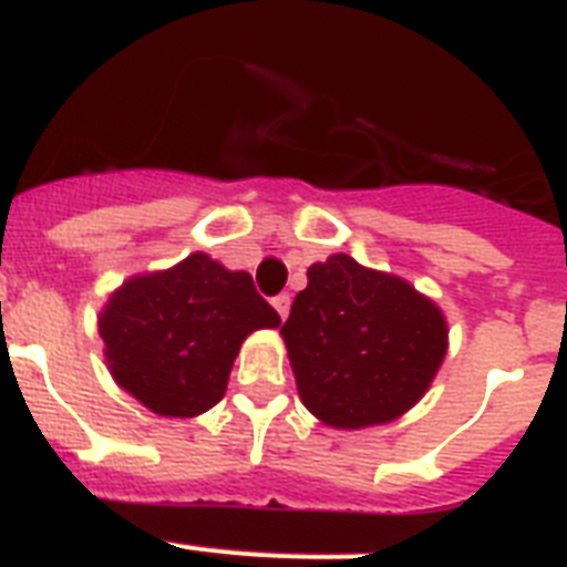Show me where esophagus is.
<instances>
[{"label": "esophagus", "instance_id": "1", "mask_svg": "<svg viewBox=\"0 0 567 567\" xmlns=\"http://www.w3.org/2000/svg\"><path fill=\"white\" fill-rule=\"evenodd\" d=\"M272 307H275V310H278L280 318H287L289 316V295L280 292L278 298H272Z\"/></svg>", "mask_w": 567, "mask_h": 567}]
</instances>
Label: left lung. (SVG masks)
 <instances>
[{
  "label": "left lung",
  "instance_id": "obj_1",
  "mask_svg": "<svg viewBox=\"0 0 567 567\" xmlns=\"http://www.w3.org/2000/svg\"><path fill=\"white\" fill-rule=\"evenodd\" d=\"M280 336L307 411L344 432L414 409L449 348L446 316L429 295L344 251L307 269Z\"/></svg>",
  "mask_w": 567,
  "mask_h": 567
}]
</instances>
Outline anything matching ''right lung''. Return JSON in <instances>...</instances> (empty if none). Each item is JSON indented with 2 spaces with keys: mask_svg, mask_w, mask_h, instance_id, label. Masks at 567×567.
<instances>
[{
  "mask_svg": "<svg viewBox=\"0 0 567 567\" xmlns=\"http://www.w3.org/2000/svg\"><path fill=\"white\" fill-rule=\"evenodd\" d=\"M280 316L249 272L205 251L126 278L97 316L112 379L158 417H199L228 388L240 344Z\"/></svg>",
  "mask_w": 567,
  "mask_h": 567,
  "instance_id": "obj_1",
  "label": "right lung"
}]
</instances>
